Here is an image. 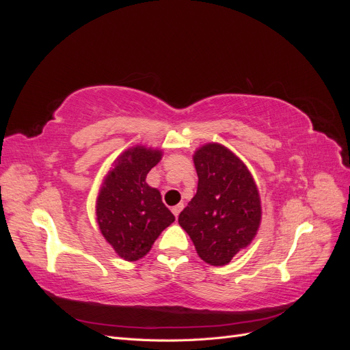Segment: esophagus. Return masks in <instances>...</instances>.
Masks as SVG:
<instances>
[{
  "instance_id": "34e87169",
  "label": "esophagus",
  "mask_w": 350,
  "mask_h": 350,
  "mask_svg": "<svg viewBox=\"0 0 350 350\" xmlns=\"http://www.w3.org/2000/svg\"><path fill=\"white\" fill-rule=\"evenodd\" d=\"M183 208H184V204H183V203H179V204H176V206L172 207V213L175 215V217H178V215L181 213Z\"/></svg>"
}]
</instances>
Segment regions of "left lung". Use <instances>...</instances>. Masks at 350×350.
<instances>
[{
    "label": "left lung",
    "mask_w": 350,
    "mask_h": 350,
    "mask_svg": "<svg viewBox=\"0 0 350 350\" xmlns=\"http://www.w3.org/2000/svg\"><path fill=\"white\" fill-rule=\"evenodd\" d=\"M194 165L197 194L178 221L201 260L225 266L257 234L261 220L258 189L247 166L217 143L198 149Z\"/></svg>",
    "instance_id": "8db88e82"
}]
</instances>
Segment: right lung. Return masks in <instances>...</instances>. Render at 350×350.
Returning a JSON list of instances; mask_svg holds the SVG:
<instances>
[{"instance_id": "right-lung-1", "label": "right lung", "mask_w": 350, "mask_h": 350, "mask_svg": "<svg viewBox=\"0 0 350 350\" xmlns=\"http://www.w3.org/2000/svg\"><path fill=\"white\" fill-rule=\"evenodd\" d=\"M162 152L143 146L124 152L105 179L96 203L102 235L126 261L144 257L161 232L175 220L161 193L146 176L161 161Z\"/></svg>"}]
</instances>
